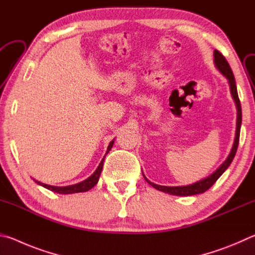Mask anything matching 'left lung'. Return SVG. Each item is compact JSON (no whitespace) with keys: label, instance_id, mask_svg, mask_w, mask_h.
<instances>
[{"label":"left lung","instance_id":"obj_1","mask_svg":"<svg viewBox=\"0 0 255 255\" xmlns=\"http://www.w3.org/2000/svg\"><path fill=\"white\" fill-rule=\"evenodd\" d=\"M214 60H215V65L218 68L219 72L222 73L223 75H225L228 80V83H230L231 86V92L233 99L235 100L236 107H237V124H236V137L234 140V145H233V148L231 150V154L228 155V157L225 162H224L221 166L216 170L213 174L207 176L206 179H202L198 182L190 184V185H183V187H164V185H158L155 184L153 182H150L149 180L146 179V176L144 175V179L147 181V182L152 185L153 188L159 190V191L169 193V195H173V196H193V195H199V193H204L207 191L211 185H213L216 181L219 179L224 172L227 170V167L231 165V163L234 158L237 147H239V141H240V131H241V124H242V109H241V102L239 99V94H237V89H236V83H235V79H234V74H233L232 68L230 66V64L226 60V58L224 57L223 54L221 51L216 50L214 51Z\"/></svg>","mask_w":255,"mask_h":255}]
</instances>
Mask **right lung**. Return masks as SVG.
I'll return each mask as SVG.
<instances>
[{
  "instance_id": "add662e5",
  "label": "right lung",
  "mask_w": 255,
  "mask_h": 255,
  "mask_svg": "<svg viewBox=\"0 0 255 255\" xmlns=\"http://www.w3.org/2000/svg\"><path fill=\"white\" fill-rule=\"evenodd\" d=\"M115 141L111 140L109 146H108V149H107V154L109 150L111 149L112 145H114ZM106 157V156H105ZM105 157L102 158L101 163L99 164L98 169L96 170V172L84 181H82L80 183H76V184H72V185H67V187H54V185H49V184H45V183H41L39 181L34 180L36 181V183L42 185V187L50 190V191H54V192H57L60 193V195H68V193H77V192H85L88 191V190L92 189L94 185L98 183L99 178H100V174H101V171H102V166H103V161H105Z\"/></svg>"
}]
</instances>
